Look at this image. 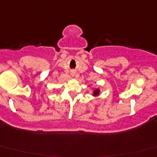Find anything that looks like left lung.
<instances>
[{"label":"left lung","instance_id":"left-lung-1","mask_svg":"<svg viewBox=\"0 0 157 157\" xmlns=\"http://www.w3.org/2000/svg\"><path fill=\"white\" fill-rule=\"evenodd\" d=\"M100 94V90L98 88L95 89L93 91V96H98Z\"/></svg>","mask_w":157,"mask_h":157}]
</instances>
